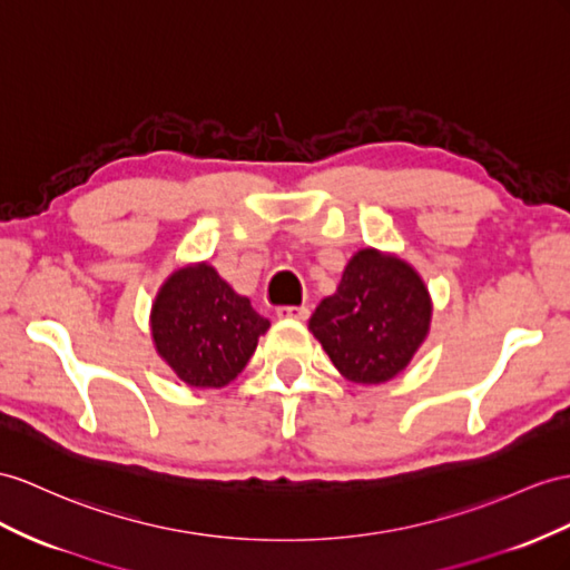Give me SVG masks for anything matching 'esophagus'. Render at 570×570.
<instances>
[{"instance_id": "obj_1", "label": "esophagus", "mask_w": 570, "mask_h": 570, "mask_svg": "<svg viewBox=\"0 0 570 570\" xmlns=\"http://www.w3.org/2000/svg\"><path fill=\"white\" fill-rule=\"evenodd\" d=\"M311 311L305 305H284V308H276V317L279 320H308Z\"/></svg>"}]
</instances>
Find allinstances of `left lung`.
<instances>
[{
	"mask_svg": "<svg viewBox=\"0 0 570 570\" xmlns=\"http://www.w3.org/2000/svg\"><path fill=\"white\" fill-rule=\"evenodd\" d=\"M431 327V296L414 267L373 247L344 267L337 294L311 317V332L346 381L381 385L406 368Z\"/></svg>",
	"mask_w": 570,
	"mask_h": 570,
	"instance_id": "1",
	"label": "left lung"
}]
</instances>
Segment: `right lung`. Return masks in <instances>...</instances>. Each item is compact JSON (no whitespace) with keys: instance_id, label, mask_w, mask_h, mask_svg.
Wrapping results in <instances>:
<instances>
[{"instance_id":"1","label":"right lung","mask_w":570,"mask_h":570,"mask_svg":"<svg viewBox=\"0 0 570 570\" xmlns=\"http://www.w3.org/2000/svg\"><path fill=\"white\" fill-rule=\"evenodd\" d=\"M267 330L269 320L207 262L173 272L151 308L156 352L189 387L228 385Z\"/></svg>"}]
</instances>
